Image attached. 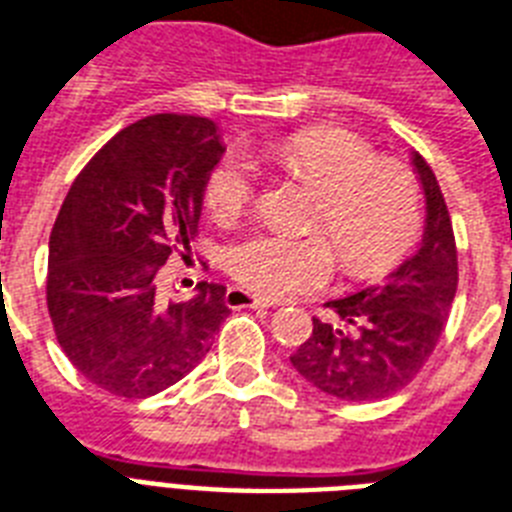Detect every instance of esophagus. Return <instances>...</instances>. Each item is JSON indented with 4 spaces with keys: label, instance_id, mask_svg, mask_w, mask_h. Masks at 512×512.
Instances as JSON below:
<instances>
[{
    "label": "esophagus",
    "instance_id": "obj_1",
    "mask_svg": "<svg viewBox=\"0 0 512 512\" xmlns=\"http://www.w3.org/2000/svg\"><path fill=\"white\" fill-rule=\"evenodd\" d=\"M226 305L234 307V310H242V307H255V310H265V307H273V302L268 299H260L255 294L244 292V289H228L226 292Z\"/></svg>",
    "mask_w": 512,
    "mask_h": 512
}]
</instances>
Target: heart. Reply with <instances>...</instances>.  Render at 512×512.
Wrapping results in <instances>:
<instances>
[{"label":"heart","instance_id":"b5f03b06","mask_svg":"<svg viewBox=\"0 0 512 512\" xmlns=\"http://www.w3.org/2000/svg\"><path fill=\"white\" fill-rule=\"evenodd\" d=\"M265 160L305 178L318 189L313 226L326 228L357 273L397 263L421 228V194L400 165L376 162L363 139L339 128H310L270 144ZM257 173L244 157L228 155L210 170L207 210L218 223H234L255 202ZM326 234L260 231L228 252L231 276L260 297H292L318 289L336 268V249Z\"/></svg>","mask_w":512,"mask_h":512}]
</instances>
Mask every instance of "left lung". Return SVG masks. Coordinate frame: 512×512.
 I'll use <instances>...</instances> for the list:
<instances>
[{"instance_id": "left-lung-1", "label": "left lung", "mask_w": 512, "mask_h": 512, "mask_svg": "<svg viewBox=\"0 0 512 512\" xmlns=\"http://www.w3.org/2000/svg\"><path fill=\"white\" fill-rule=\"evenodd\" d=\"M413 168L426 194L421 247L384 284L326 307L334 321L313 318V334L292 355L305 381L336 400L392 397L429 363L458 292V249L434 170L421 155Z\"/></svg>"}]
</instances>
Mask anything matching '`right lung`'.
I'll return each instance as SVG.
<instances>
[{"label":"right lung","instance_id":"1","mask_svg":"<svg viewBox=\"0 0 512 512\" xmlns=\"http://www.w3.org/2000/svg\"><path fill=\"white\" fill-rule=\"evenodd\" d=\"M218 126L149 115L78 173L49 236L47 307L62 352L115 397H152L197 368L228 318L226 286L165 299L160 270L197 236Z\"/></svg>","mask_w":512,"mask_h":512}]
</instances>
